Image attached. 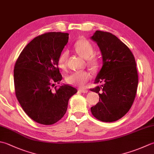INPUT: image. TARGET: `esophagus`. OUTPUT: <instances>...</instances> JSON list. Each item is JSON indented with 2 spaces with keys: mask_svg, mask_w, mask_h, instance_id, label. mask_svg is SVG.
<instances>
[{
  "mask_svg": "<svg viewBox=\"0 0 154 154\" xmlns=\"http://www.w3.org/2000/svg\"><path fill=\"white\" fill-rule=\"evenodd\" d=\"M79 91H80L81 93H87V92H88V90L84 89H79Z\"/></svg>",
  "mask_w": 154,
  "mask_h": 154,
  "instance_id": "esophagus-1",
  "label": "esophagus"
}]
</instances>
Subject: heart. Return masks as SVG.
I'll return each instance as SVG.
<instances>
[{
	"instance_id": "1",
	"label": "heart",
	"mask_w": 154,
	"mask_h": 154,
	"mask_svg": "<svg viewBox=\"0 0 154 154\" xmlns=\"http://www.w3.org/2000/svg\"><path fill=\"white\" fill-rule=\"evenodd\" d=\"M74 48L76 52L85 59H88L89 64L92 67H97L99 63L97 57L93 55L94 47L91 42L85 38H80L74 44ZM68 57L67 51H63L61 53L57 61V65L61 69H65L67 65ZM91 79V75L86 71L73 72L67 77V82L72 85L84 87Z\"/></svg>"
}]
</instances>
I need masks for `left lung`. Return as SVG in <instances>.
I'll list each match as a JSON object with an SVG mask.
<instances>
[{"label":"left lung","mask_w":154,"mask_h":154,"mask_svg":"<svg viewBox=\"0 0 154 154\" xmlns=\"http://www.w3.org/2000/svg\"><path fill=\"white\" fill-rule=\"evenodd\" d=\"M91 39L97 43L103 57V67L91 91L99 95V102L91 108L99 121L113 122L122 118L133 105L136 95L138 74L133 53L109 32L96 31Z\"/></svg>","instance_id":"obj_1"}]
</instances>
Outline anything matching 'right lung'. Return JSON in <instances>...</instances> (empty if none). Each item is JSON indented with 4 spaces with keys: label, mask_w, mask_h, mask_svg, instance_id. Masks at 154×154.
Wrapping results in <instances>:
<instances>
[{
    "label": "right lung",
    "mask_w": 154,
    "mask_h": 154,
    "mask_svg": "<svg viewBox=\"0 0 154 154\" xmlns=\"http://www.w3.org/2000/svg\"><path fill=\"white\" fill-rule=\"evenodd\" d=\"M68 33L49 32L37 36L24 48L14 69V91L30 118L43 125L59 121L67 111L76 88L55 83L62 79L57 61L68 43Z\"/></svg>",
    "instance_id": "add662e5"
}]
</instances>
